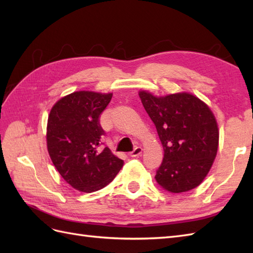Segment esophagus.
<instances>
[{
	"label": "esophagus",
	"instance_id": "obj_1",
	"mask_svg": "<svg viewBox=\"0 0 253 253\" xmlns=\"http://www.w3.org/2000/svg\"><path fill=\"white\" fill-rule=\"evenodd\" d=\"M141 152H143V148L138 146V147H135L133 151L128 153V156H130V157H138V156L141 155Z\"/></svg>",
	"mask_w": 253,
	"mask_h": 253
}]
</instances>
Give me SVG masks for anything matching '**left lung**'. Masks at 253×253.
<instances>
[{"mask_svg":"<svg viewBox=\"0 0 253 253\" xmlns=\"http://www.w3.org/2000/svg\"><path fill=\"white\" fill-rule=\"evenodd\" d=\"M139 97L161 140L164 158L156 180L173 193L196 188L217 156V121L206 104L190 93L157 97L139 91Z\"/></svg>","mask_w":253,"mask_h":253,"instance_id":"8db88e82","label":"left lung"}]
</instances>
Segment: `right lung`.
<instances>
[{
	"label": "right lung",
	"mask_w": 253,
	"mask_h": 253,
	"mask_svg": "<svg viewBox=\"0 0 253 253\" xmlns=\"http://www.w3.org/2000/svg\"><path fill=\"white\" fill-rule=\"evenodd\" d=\"M112 96L74 92L55 103L48 117L47 148L51 161L63 179L83 192L107 186L123 166L107 147L98 149L104 135L98 118Z\"/></svg>",
	"instance_id": "right-lung-1"
}]
</instances>
